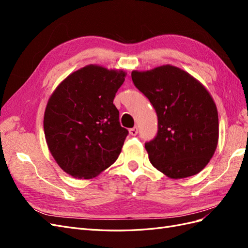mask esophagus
<instances>
[{
    "instance_id": "1",
    "label": "esophagus",
    "mask_w": 248,
    "mask_h": 248,
    "mask_svg": "<svg viewBox=\"0 0 248 248\" xmlns=\"http://www.w3.org/2000/svg\"><path fill=\"white\" fill-rule=\"evenodd\" d=\"M138 132H139V129H138L137 126L133 127V128H130V129H129V133L131 134V136H137Z\"/></svg>"
}]
</instances>
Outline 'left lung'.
<instances>
[{
    "label": "left lung",
    "instance_id": "obj_1",
    "mask_svg": "<svg viewBox=\"0 0 248 248\" xmlns=\"http://www.w3.org/2000/svg\"><path fill=\"white\" fill-rule=\"evenodd\" d=\"M131 78L158 118L156 137L145 144L153 167L172 179L198 174L218 141V114L211 95L190 74L170 65L132 71Z\"/></svg>",
    "mask_w": 248,
    "mask_h": 248
}]
</instances>
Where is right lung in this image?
Wrapping results in <instances>:
<instances>
[{"instance_id":"add662e5","label":"right lung","mask_w":248,"mask_h":248,"mask_svg":"<svg viewBox=\"0 0 248 248\" xmlns=\"http://www.w3.org/2000/svg\"><path fill=\"white\" fill-rule=\"evenodd\" d=\"M124 71L89 65L65 78L47 102L43 127L51 155L67 174L90 179L110 167L128 130L112 103Z\"/></svg>"}]
</instances>
